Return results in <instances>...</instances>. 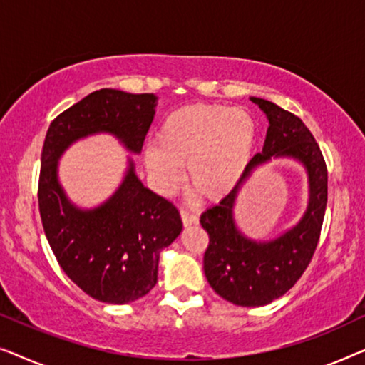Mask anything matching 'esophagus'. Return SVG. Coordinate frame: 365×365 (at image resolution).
<instances>
[{"label": "esophagus", "mask_w": 365, "mask_h": 365, "mask_svg": "<svg viewBox=\"0 0 365 365\" xmlns=\"http://www.w3.org/2000/svg\"><path fill=\"white\" fill-rule=\"evenodd\" d=\"M181 219H182V224L184 226H192V224H197L199 222V217L196 214L186 211V209H181Z\"/></svg>", "instance_id": "obj_1"}]
</instances>
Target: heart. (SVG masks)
Returning <instances> with one entry per match:
<instances>
[{
  "instance_id": "obj_1",
  "label": "heart",
  "mask_w": 365,
  "mask_h": 365,
  "mask_svg": "<svg viewBox=\"0 0 365 365\" xmlns=\"http://www.w3.org/2000/svg\"><path fill=\"white\" fill-rule=\"evenodd\" d=\"M256 136V121L246 109L191 104L168 114L156 144L144 149V166L159 191L171 192L186 164L191 186L217 201L241 182Z\"/></svg>"
}]
</instances>
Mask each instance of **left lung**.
I'll list each match as a JSON object with an SVG mask.
<instances>
[{"label": "left lung", "mask_w": 365, "mask_h": 365, "mask_svg": "<svg viewBox=\"0 0 365 365\" xmlns=\"http://www.w3.org/2000/svg\"><path fill=\"white\" fill-rule=\"evenodd\" d=\"M251 101L269 121L262 151L249 161L236 189L201 214V224L209 234V247L204 254L209 286L241 307L271 304L297 282L317 247L327 204L326 163L306 124L267 99L251 96ZM277 158H289L304 169L308 206L302 219L279 237L254 240L237 226L233 209L252 173Z\"/></svg>", "instance_id": "obj_1"}]
</instances>
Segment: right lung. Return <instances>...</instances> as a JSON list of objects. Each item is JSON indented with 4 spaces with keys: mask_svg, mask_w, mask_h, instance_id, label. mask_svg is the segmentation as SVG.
<instances>
[{
    "mask_svg": "<svg viewBox=\"0 0 365 365\" xmlns=\"http://www.w3.org/2000/svg\"><path fill=\"white\" fill-rule=\"evenodd\" d=\"M156 106V94L99 89L59 114L44 138L38 189L44 234L66 276L106 304L134 302L156 286L161 251L181 234V216L144 186L131 156L119 186L93 207L68 197L59 161L74 143L98 134L141 154Z\"/></svg>",
    "mask_w": 365,
    "mask_h": 365,
    "instance_id": "obj_1",
    "label": "right lung"
}]
</instances>
